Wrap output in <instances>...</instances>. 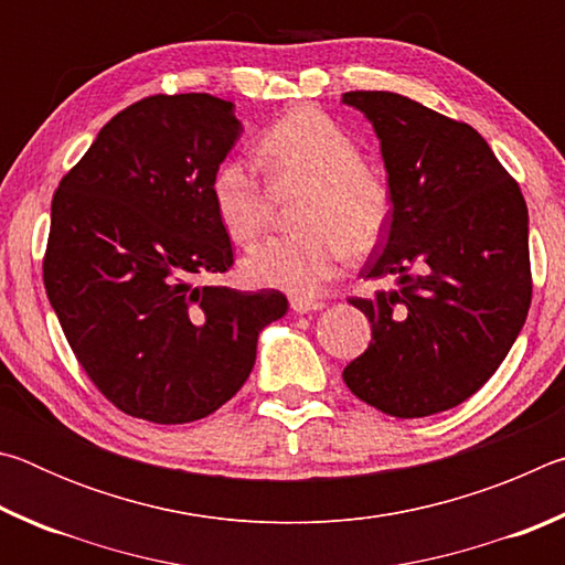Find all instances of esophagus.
<instances>
[{"mask_svg": "<svg viewBox=\"0 0 565 565\" xmlns=\"http://www.w3.org/2000/svg\"><path fill=\"white\" fill-rule=\"evenodd\" d=\"M323 301H317V299H301V296H296V299H291V309L296 313H311V311H321L323 309Z\"/></svg>", "mask_w": 565, "mask_h": 565, "instance_id": "obj_1", "label": "esophagus"}]
</instances>
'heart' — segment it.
<instances>
[{
	"label": "heart",
	"instance_id": "heart-1",
	"mask_svg": "<svg viewBox=\"0 0 565 565\" xmlns=\"http://www.w3.org/2000/svg\"><path fill=\"white\" fill-rule=\"evenodd\" d=\"M259 154L279 191L306 189L301 232L269 236L244 256L248 284L296 296L317 294L351 254L381 244L394 212L384 179L363 167L356 141L319 109L299 107L264 131ZM218 224L238 244L259 236L271 214L269 186L246 159H226L212 177Z\"/></svg>",
	"mask_w": 565,
	"mask_h": 565
}]
</instances>
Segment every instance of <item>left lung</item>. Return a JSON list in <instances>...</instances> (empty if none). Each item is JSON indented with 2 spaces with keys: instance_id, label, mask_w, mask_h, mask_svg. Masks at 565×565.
<instances>
[{
  "instance_id": "obj_1",
  "label": "left lung",
  "mask_w": 565,
  "mask_h": 565,
  "mask_svg": "<svg viewBox=\"0 0 565 565\" xmlns=\"http://www.w3.org/2000/svg\"><path fill=\"white\" fill-rule=\"evenodd\" d=\"M374 127L394 199L366 279L351 299L369 349L343 369L353 396L396 418H424L473 396L519 337L531 306L529 209L473 127L394 92H347Z\"/></svg>"
}]
</instances>
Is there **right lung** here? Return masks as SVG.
Returning a JSON list of instances; mask_svg holds the SVG:
<instances>
[{
    "instance_id": "right-lung-1",
    "label": "right lung",
    "mask_w": 565,
    "mask_h": 565,
    "mask_svg": "<svg viewBox=\"0 0 565 565\" xmlns=\"http://www.w3.org/2000/svg\"><path fill=\"white\" fill-rule=\"evenodd\" d=\"M242 131L234 102L157 94L104 124L52 199L46 296L94 386L134 418L214 414L289 309L279 291L196 286L234 264L209 186Z\"/></svg>"
}]
</instances>
